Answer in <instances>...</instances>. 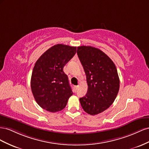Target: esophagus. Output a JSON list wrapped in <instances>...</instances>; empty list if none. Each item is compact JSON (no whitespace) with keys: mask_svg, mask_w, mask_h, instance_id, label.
<instances>
[{"mask_svg":"<svg viewBox=\"0 0 149 149\" xmlns=\"http://www.w3.org/2000/svg\"><path fill=\"white\" fill-rule=\"evenodd\" d=\"M78 86H74V91H75V92L77 91V88H78Z\"/></svg>","mask_w":149,"mask_h":149,"instance_id":"esophagus-1","label":"esophagus"}]
</instances>
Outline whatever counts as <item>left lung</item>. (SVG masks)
Listing matches in <instances>:
<instances>
[{"label":"left lung","mask_w":149,"mask_h":149,"mask_svg":"<svg viewBox=\"0 0 149 149\" xmlns=\"http://www.w3.org/2000/svg\"><path fill=\"white\" fill-rule=\"evenodd\" d=\"M77 53L86 75L88 90L80 98L84 111L97 115L107 109L116 99L120 80L113 61L100 49L80 46Z\"/></svg>","instance_id":"left-lung-1"}]
</instances>
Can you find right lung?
Wrapping results in <instances>:
<instances>
[{
  "instance_id": "1",
  "label": "right lung",
  "mask_w": 149,
  "mask_h": 149,
  "mask_svg": "<svg viewBox=\"0 0 149 149\" xmlns=\"http://www.w3.org/2000/svg\"><path fill=\"white\" fill-rule=\"evenodd\" d=\"M76 50V47L55 45L36 62L31 77V90L42 109L50 112L61 111L73 94L63 68L74 56Z\"/></svg>"
}]
</instances>
